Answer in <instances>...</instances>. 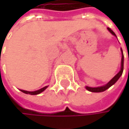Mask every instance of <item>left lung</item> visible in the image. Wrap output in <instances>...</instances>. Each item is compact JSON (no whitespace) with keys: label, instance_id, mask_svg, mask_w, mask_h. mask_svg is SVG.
<instances>
[{"label":"left lung","instance_id":"obj_1","mask_svg":"<svg viewBox=\"0 0 129 129\" xmlns=\"http://www.w3.org/2000/svg\"><path fill=\"white\" fill-rule=\"evenodd\" d=\"M108 30L113 34V35H114V36H116V34H114V32L111 29V28H109V27H108ZM121 51H122V48H121ZM122 61H121V69H120V71L116 74V75L106 84V85H105V86H102V87H86V89L87 90H89L90 92H103V91H105V90H108L109 87H111L112 85H114L115 83H116V81H118V79L120 78V76L122 75V72H123V63H124V56H123V53L122 54Z\"/></svg>","mask_w":129,"mask_h":129}]
</instances>
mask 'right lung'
<instances>
[{"label": "right lung", "mask_w": 129, "mask_h": 129, "mask_svg": "<svg viewBox=\"0 0 129 129\" xmlns=\"http://www.w3.org/2000/svg\"><path fill=\"white\" fill-rule=\"evenodd\" d=\"M48 87H45L42 89H40L39 90H37V91H34V92H30V91H26V90H20L21 92H23L24 93H26V94H30V95H37V94H39L41 93L42 92H43L44 90H45Z\"/></svg>", "instance_id": "add662e5"}]
</instances>
